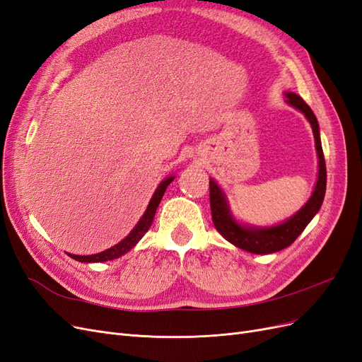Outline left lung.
I'll return each mask as SVG.
<instances>
[{
  "label": "left lung",
  "mask_w": 362,
  "mask_h": 362,
  "mask_svg": "<svg viewBox=\"0 0 362 362\" xmlns=\"http://www.w3.org/2000/svg\"><path fill=\"white\" fill-rule=\"evenodd\" d=\"M286 103L296 110H299L308 122L311 124L313 134L315 140L317 158H319V173L310 199L305 202L298 213H294L287 221L272 226H255L238 222L231 213L226 193L213 178L210 180V205L214 228L229 243L250 252V254H273L288 247L296 238H298L306 228L313 217L319 213L325 199L326 192V164L322 149L320 128L317 117L313 113L310 105L306 104L299 95L293 92H286Z\"/></svg>",
  "instance_id": "1"
}]
</instances>
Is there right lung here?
Returning <instances> with one entry per match:
<instances>
[{"mask_svg":"<svg viewBox=\"0 0 362 362\" xmlns=\"http://www.w3.org/2000/svg\"><path fill=\"white\" fill-rule=\"evenodd\" d=\"M173 180H175V177H173V175H170V177H166L158 184V187L156 189L154 194H152V198H151V201L146 206L144 216L140 217V221L137 222V225L133 229H131V233L124 240H120L117 245L112 246L110 249L100 252V254H95V255H74V254H68V255L71 258H74L75 261H80V262H103V261L116 259L119 257L125 255L127 252L133 249L140 242L141 237H144L148 233V229L152 225V221H154V216H156V211H157L158 204L163 198V194H164V192H166L168 185Z\"/></svg>","mask_w":362,"mask_h":362,"instance_id":"obj_1","label":"right lung"}]
</instances>
